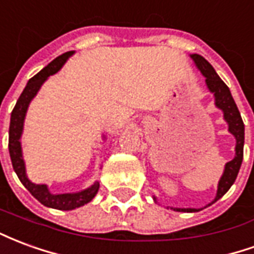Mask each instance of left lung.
<instances>
[{"label": "left lung", "instance_id": "1", "mask_svg": "<svg viewBox=\"0 0 254 254\" xmlns=\"http://www.w3.org/2000/svg\"><path fill=\"white\" fill-rule=\"evenodd\" d=\"M190 58L196 64L197 69L201 72V74L205 77V84H207L209 92H212L215 96V106L223 111L224 121L229 124V132L235 137V156L234 159L230 160L224 166V171L222 178L219 180L218 184V191H216V197L211 204L218 201L220 197L223 196L226 191L229 190L231 185L234 184L235 178L238 176V171L242 165V159H244V141H245V127H244V121L241 118L240 110L235 105L234 99L231 96L229 87L223 83V80L219 77L212 65L208 63L207 60L198 54H190ZM154 200H156L154 197ZM208 204V205H211ZM174 211L178 212H197L200 209L196 208H173Z\"/></svg>", "mask_w": 254, "mask_h": 254}]
</instances>
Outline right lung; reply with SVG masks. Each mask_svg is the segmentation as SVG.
I'll list each match as a JSON object with an SVG mask.
<instances>
[{"mask_svg":"<svg viewBox=\"0 0 254 254\" xmlns=\"http://www.w3.org/2000/svg\"><path fill=\"white\" fill-rule=\"evenodd\" d=\"M73 53L74 52L64 53L63 56L53 60L52 63L43 67L38 74L30 78V81L25 85L24 91L21 92L20 98L16 102V106H14L12 114H10V125H9V155H10L13 170L16 171V174L19 177L21 184L43 205L56 208V209H64V211L74 209V208L81 207L84 204L91 201L99 190V182L96 181L94 185H91V187L81 191H77V193L53 194L49 190L47 185H38V184H34V182H31L28 180L27 173H25V165L24 159H23V151H21L20 138H21V133H23V127H24V118L31 100L35 98L38 91L41 89L42 84L46 81L49 76L57 73Z\"/></svg>","mask_w":254,"mask_h":254,"instance_id":"obj_1","label":"right lung"}]
</instances>
